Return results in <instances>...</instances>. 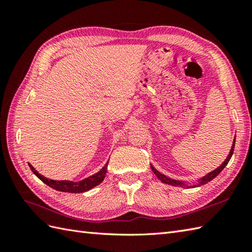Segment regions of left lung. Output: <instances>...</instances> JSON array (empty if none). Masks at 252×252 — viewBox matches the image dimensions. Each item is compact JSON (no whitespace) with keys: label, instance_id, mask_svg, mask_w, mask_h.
Segmentation results:
<instances>
[{"label":"left lung","instance_id":"obj_1","mask_svg":"<svg viewBox=\"0 0 252 252\" xmlns=\"http://www.w3.org/2000/svg\"><path fill=\"white\" fill-rule=\"evenodd\" d=\"M234 147H235V140H234V142H233V145H232V148H231V152H229V154H228V156L226 157V159H225V161H224L220 167L219 168H217L216 170H213V171H211L210 173H208L207 175H205L203 176V178H201V179H199V183L198 184H196V185H194L195 187H197V186H201V185H203V184H207L208 182H210L211 180H213L216 178V176L221 172V171L225 168V165L228 163V161H229V159H231V157H232V155H233V153H234ZM151 168H152V170L154 171V173H155V175L157 176V178L162 182V183H165V184H169V185H173V186H183L184 185V183L183 182H181V181H176V180H172V179H170V178H168V176H165V175H163L162 173H160L159 171H157L156 169H155L153 165H151ZM194 186H187V189H189V187H194Z\"/></svg>","mask_w":252,"mask_h":252}]
</instances>
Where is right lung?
Returning <instances> with one entry per match:
<instances>
[{"label":"right lung","instance_id":"right-lung-1","mask_svg":"<svg viewBox=\"0 0 252 252\" xmlns=\"http://www.w3.org/2000/svg\"><path fill=\"white\" fill-rule=\"evenodd\" d=\"M29 167L31 169L32 172H33L37 178H39L43 183H45L46 185H49L52 189H54L56 190L60 191H65V192H84L87 190H90L93 187L97 186L98 184H100L103 180L105 179V175L107 172V167H108V162H107L103 168H101L97 173H95L93 175L89 176V178L84 179L82 181L79 182H72V181H54L51 179H47L45 176L41 175L37 171L32 167L30 163Z\"/></svg>","mask_w":252,"mask_h":252}]
</instances>
